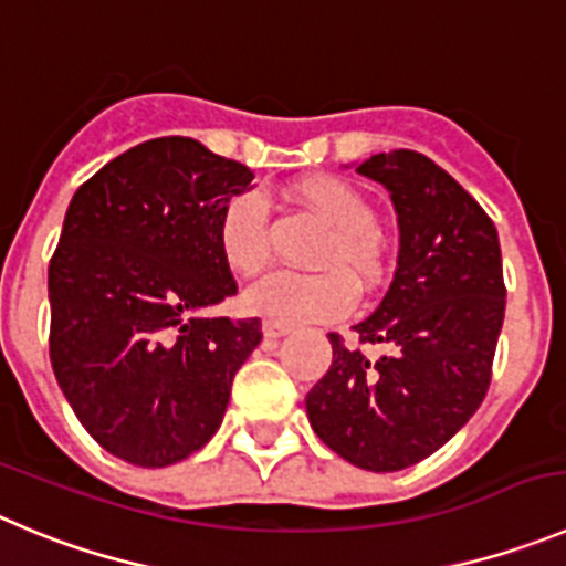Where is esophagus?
Segmentation results:
<instances>
[{
    "instance_id": "esophagus-1",
    "label": "esophagus",
    "mask_w": 566,
    "mask_h": 566,
    "mask_svg": "<svg viewBox=\"0 0 566 566\" xmlns=\"http://www.w3.org/2000/svg\"><path fill=\"white\" fill-rule=\"evenodd\" d=\"M287 332H290V326L276 324V321H265V324H262V335H265L268 340H279V337H284Z\"/></svg>"
}]
</instances>
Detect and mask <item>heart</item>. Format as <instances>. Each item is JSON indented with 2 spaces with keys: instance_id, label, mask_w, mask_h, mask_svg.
I'll return each instance as SVG.
<instances>
[{
  "instance_id": "1",
  "label": "heart",
  "mask_w": 566,
  "mask_h": 566,
  "mask_svg": "<svg viewBox=\"0 0 566 566\" xmlns=\"http://www.w3.org/2000/svg\"><path fill=\"white\" fill-rule=\"evenodd\" d=\"M293 198L332 229L315 253L321 273L279 271L251 284L242 295L248 313L282 326L326 324L352 313L357 290L371 287L382 276L379 214L355 187L337 178H304ZM218 248L223 262L240 276H256L271 262V211L259 192L234 195L218 218Z\"/></svg>"
}]
</instances>
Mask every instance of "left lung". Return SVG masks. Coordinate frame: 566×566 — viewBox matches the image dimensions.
Listing matches in <instances>:
<instances>
[{"label": "left lung", "instance_id": "8db88e82", "mask_svg": "<svg viewBox=\"0 0 566 566\" xmlns=\"http://www.w3.org/2000/svg\"><path fill=\"white\" fill-rule=\"evenodd\" d=\"M357 172L382 184L399 220L394 282L357 340L329 332L332 366L307 394L315 436L368 472L441 450L483 402L505 315L497 229L478 200L416 150L377 153Z\"/></svg>", "mask_w": 566, "mask_h": 566}]
</instances>
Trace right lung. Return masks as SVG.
Masks as SVG:
<instances>
[{"label": "right lung", "instance_id": "right-lung-1", "mask_svg": "<svg viewBox=\"0 0 566 566\" xmlns=\"http://www.w3.org/2000/svg\"><path fill=\"white\" fill-rule=\"evenodd\" d=\"M245 164L187 136L142 142L75 192L50 262V360L88 436L134 467L198 452L262 340L259 318H200L237 293L218 218Z\"/></svg>", "mask_w": 566, "mask_h": 566}]
</instances>
